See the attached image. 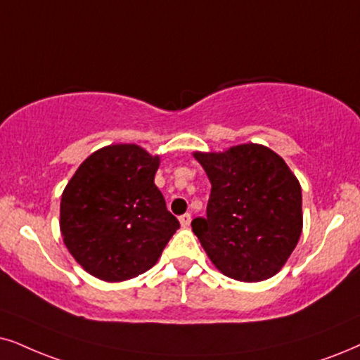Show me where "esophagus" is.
<instances>
[{
  "instance_id": "esophagus-1",
  "label": "esophagus",
  "mask_w": 360,
  "mask_h": 360,
  "mask_svg": "<svg viewBox=\"0 0 360 360\" xmlns=\"http://www.w3.org/2000/svg\"><path fill=\"white\" fill-rule=\"evenodd\" d=\"M179 222H181V226H183V227H189V224H191V214H183V216L179 217Z\"/></svg>"
}]
</instances>
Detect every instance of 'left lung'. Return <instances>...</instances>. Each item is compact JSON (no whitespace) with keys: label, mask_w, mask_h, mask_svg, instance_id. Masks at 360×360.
<instances>
[{"label":"left lung","mask_w":360,"mask_h":360,"mask_svg":"<svg viewBox=\"0 0 360 360\" xmlns=\"http://www.w3.org/2000/svg\"><path fill=\"white\" fill-rule=\"evenodd\" d=\"M211 181L207 216L191 222L214 266L231 279L276 276L302 233V193L279 154L262 144L195 151Z\"/></svg>","instance_id":"8db88e82"}]
</instances>
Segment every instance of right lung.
Masks as SVG:
<instances>
[{
  "mask_svg": "<svg viewBox=\"0 0 360 360\" xmlns=\"http://www.w3.org/2000/svg\"><path fill=\"white\" fill-rule=\"evenodd\" d=\"M159 162L138 144H111L86 158L66 184L59 229L91 276L121 282L143 274L179 229L154 184Z\"/></svg>",
  "mask_w": 360,
  "mask_h": 360,
  "instance_id": "obj_1",
  "label": "right lung"
}]
</instances>
